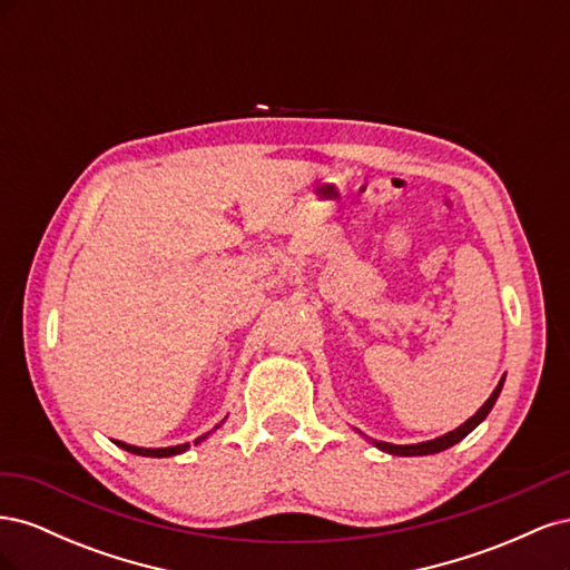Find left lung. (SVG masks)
Listing matches in <instances>:
<instances>
[{"label": "left lung", "instance_id": "left-lung-1", "mask_svg": "<svg viewBox=\"0 0 570 570\" xmlns=\"http://www.w3.org/2000/svg\"><path fill=\"white\" fill-rule=\"evenodd\" d=\"M502 387H504V377H502V381H499V385H497L494 392L490 394V400H488L485 404H482L469 421L461 423V425L454 428V430H450V433H444L442 438L428 440V442H419V444H390V442H377V440H371V442L377 446V450H383V452L394 454V456H425V454H438V452L450 450V446H454L456 442H461L465 435L471 433V430H475L482 421L488 419V413L492 411V406H494V402H497L499 392H502Z\"/></svg>", "mask_w": 570, "mask_h": 570}]
</instances>
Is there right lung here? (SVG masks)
Returning <instances> with one entry per match:
<instances>
[{"label": "right lung", "mask_w": 570, "mask_h": 570, "mask_svg": "<svg viewBox=\"0 0 570 570\" xmlns=\"http://www.w3.org/2000/svg\"><path fill=\"white\" fill-rule=\"evenodd\" d=\"M223 423V421H220ZM218 423V425H220ZM216 425V428H218ZM214 428V430H216ZM214 430H209V433L206 435H202V438H197L195 440V444H199V442H204L206 438H209ZM116 444L120 446V450H126V452H130V454H137V456H154V459H164V456H176V454H183V452H187L189 450V442H185V444H176V446H159V450H147V446H135V444H126V442H120V440H116Z\"/></svg>", "instance_id": "1"}]
</instances>
